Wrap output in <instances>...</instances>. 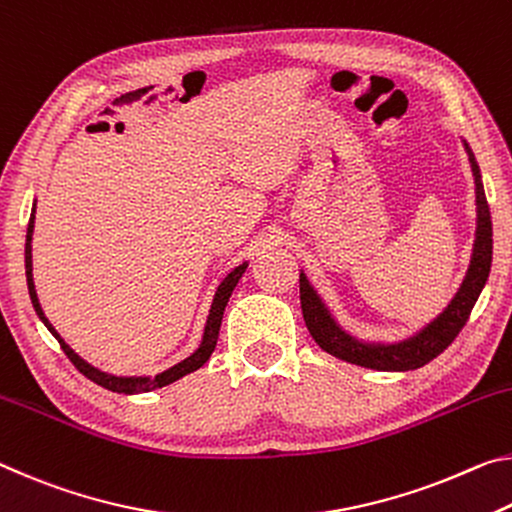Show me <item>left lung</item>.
<instances>
[{
  "instance_id": "left-lung-1",
  "label": "left lung",
  "mask_w": 512,
  "mask_h": 512,
  "mask_svg": "<svg viewBox=\"0 0 512 512\" xmlns=\"http://www.w3.org/2000/svg\"><path fill=\"white\" fill-rule=\"evenodd\" d=\"M460 141L465 145L476 186V232L472 243V257H469L467 273L462 278L458 291L435 319L424 323V326L410 332V335L396 339V342H369V339L355 337L339 326V321L332 316L330 307L323 303L319 291L312 287L307 275L300 271V307H303L305 326L310 330L314 342L326 353L373 371H412L435 360L458 337V332L467 323L490 275L492 218L488 200H485L481 168H478L474 152L467 145V141Z\"/></svg>"
}]
</instances>
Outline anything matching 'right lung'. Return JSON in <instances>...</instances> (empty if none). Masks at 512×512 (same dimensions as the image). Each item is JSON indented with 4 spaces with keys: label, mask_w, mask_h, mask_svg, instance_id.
<instances>
[{
    "label": "right lung",
    "mask_w": 512,
    "mask_h": 512,
    "mask_svg": "<svg viewBox=\"0 0 512 512\" xmlns=\"http://www.w3.org/2000/svg\"><path fill=\"white\" fill-rule=\"evenodd\" d=\"M34 223H36V198H34V205H31V218H29V227H27V243H24V269H27V287H29V296H31V305H34V310L38 314V319L45 323V328L52 332L56 337V342L61 344L63 353L68 355L70 362L75 364V367L84 373L88 380H93L104 389H111V392H118V394H141V392H152V389H159V387H166L170 383H175V380H180L184 376H189V373L198 371L202 364L209 360V355L214 353L216 348V339H218V330H221V321H223V312H225V305L227 300H230L234 287H237V282L241 280V275L246 273L248 269V262H241L239 266H234V269L225 275L221 280V285L216 287V294L212 298V307H209V314H207V321H205V330H202V339L196 351L191 355H186L184 360H180L173 367L164 369L157 376H116V373H107L102 369L93 367V364H88L84 358H79V355L72 351V348L63 342V337L59 332L54 330V326L47 319L43 307H40V300L36 294V285H34V259H31V239H34Z\"/></svg>",
    "instance_id": "1"
}]
</instances>
